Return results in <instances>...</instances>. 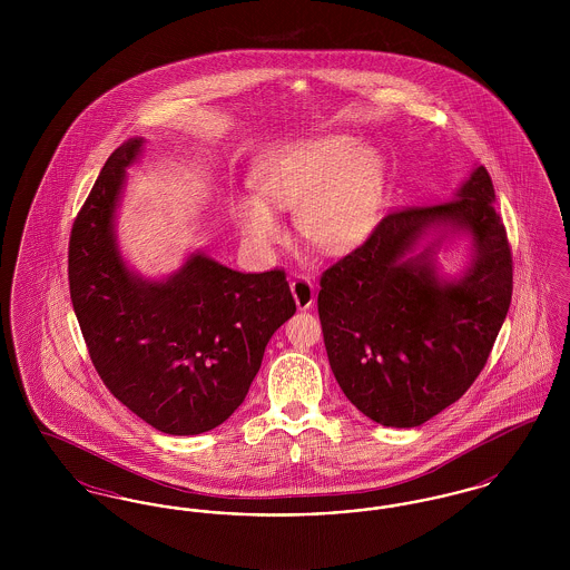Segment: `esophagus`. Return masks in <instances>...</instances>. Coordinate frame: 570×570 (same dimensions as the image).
<instances>
[{
	"label": "esophagus",
	"mask_w": 570,
	"mask_h": 570,
	"mask_svg": "<svg viewBox=\"0 0 570 570\" xmlns=\"http://www.w3.org/2000/svg\"><path fill=\"white\" fill-rule=\"evenodd\" d=\"M291 291H293V297L297 301L298 309H309L316 301V286L312 279H307L305 275H295L293 282H291Z\"/></svg>",
	"instance_id": "esophagus-1"
}]
</instances>
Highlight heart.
<instances>
[{
  "label": "heart",
  "instance_id": "heart-1",
  "mask_svg": "<svg viewBox=\"0 0 570 570\" xmlns=\"http://www.w3.org/2000/svg\"><path fill=\"white\" fill-rule=\"evenodd\" d=\"M258 196L235 200L245 244L265 254L284 239L275 209H295L301 237L321 252H342L370 226L380 190L379 154L353 136H323L288 145L252 175Z\"/></svg>",
  "mask_w": 570,
  "mask_h": 570
}]
</instances>
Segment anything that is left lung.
I'll return each instance as SVG.
<instances>
[{
  "label": "left lung",
  "instance_id": "1",
  "mask_svg": "<svg viewBox=\"0 0 570 570\" xmlns=\"http://www.w3.org/2000/svg\"><path fill=\"white\" fill-rule=\"evenodd\" d=\"M485 166L451 200L389 214L321 277L326 356L344 395L386 428H416L455 404L488 363L513 295V258ZM471 242L458 276L436 252Z\"/></svg>",
  "mask_w": 570,
  "mask_h": 570
}]
</instances>
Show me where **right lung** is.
<instances>
[{"mask_svg":"<svg viewBox=\"0 0 570 570\" xmlns=\"http://www.w3.org/2000/svg\"><path fill=\"white\" fill-rule=\"evenodd\" d=\"M142 147L135 136L110 154L75 219L70 298L110 393L158 432L203 434L244 404L273 333L297 305L284 272H235L205 252L163 279L128 267L115 226L126 168Z\"/></svg>","mask_w":570,"mask_h":570,"instance_id":"right-lung-1","label":"right lung"}]
</instances>
